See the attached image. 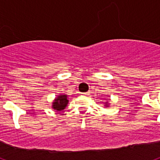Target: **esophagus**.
Wrapping results in <instances>:
<instances>
[{
	"mask_svg": "<svg viewBox=\"0 0 160 160\" xmlns=\"http://www.w3.org/2000/svg\"><path fill=\"white\" fill-rule=\"evenodd\" d=\"M90 94V91H88V92H85V93H82V95H85V96H87L89 95V94Z\"/></svg>",
	"mask_w": 160,
	"mask_h": 160,
	"instance_id": "34e87169",
	"label": "esophagus"
}]
</instances>
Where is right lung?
<instances>
[{
    "mask_svg": "<svg viewBox=\"0 0 160 160\" xmlns=\"http://www.w3.org/2000/svg\"><path fill=\"white\" fill-rule=\"evenodd\" d=\"M68 103L67 96L60 95L54 100L53 102V108L58 111H61L64 110Z\"/></svg>",
    "mask_w": 160,
    "mask_h": 160,
    "instance_id": "add662e5",
    "label": "right lung"
}]
</instances>
